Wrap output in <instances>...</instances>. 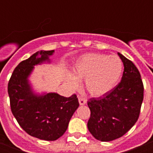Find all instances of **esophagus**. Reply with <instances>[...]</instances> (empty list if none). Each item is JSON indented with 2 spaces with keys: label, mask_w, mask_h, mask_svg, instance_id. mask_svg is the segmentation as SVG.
I'll return each mask as SVG.
<instances>
[{
  "label": "esophagus",
  "mask_w": 153,
  "mask_h": 153,
  "mask_svg": "<svg viewBox=\"0 0 153 153\" xmlns=\"http://www.w3.org/2000/svg\"><path fill=\"white\" fill-rule=\"evenodd\" d=\"M78 100H79V102L80 106H83L86 103V100L85 98H83V97H78Z\"/></svg>",
  "instance_id": "1"
}]
</instances>
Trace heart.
Segmentation results:
<instances>
[{
  "label": "heart",
  "mask_w": 153,
  "mask_h": 153,
  "mask_svg": "<svg viewBox=\"0 0 153 153\" xmlns=\"http://www.w3.org/2000/svg\"><path fill=\"white\" fill-rule=\"evenodd\" d=\"M123 69L122 60L116 55L86 53L74 63L72 74H66L65 83L70 90H76L79 81L85 79V88L90 95L102 97L117 86Z\"/></svg>",
  "instance_id": "1"
}]
</instances>
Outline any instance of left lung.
I'll return each instance as SVG.
<instances>
[{"label": "left lung", "mask_w": 153, "mask_h": 153, "mask_svg": "<svg viewBox=\"0 0 153 153\" xmlns=\"http://www.w3.org/2000/svg\"><path fill=\"white\" fill-rule=\"evenodd\" d=\"M118 55L124 67L120 83L102 97L87 101L91 112L87 127L93 137L102 142L113 141L126 133L137 121L143 100L139 70L123 55Z\"/></svg>", "instance_id": "8db88e82"}]
</instances>
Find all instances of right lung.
Listing matches in <instances>:
<instances>
[{
    "instance_id": "right-lung-1",
    "label": "right lung",
    "mask_w": 153,
    "mask_h": 153,
    "mask_svg": "<svg viewBox=\"0 0 153 153\" xmlns=\"http://www.w3.org/2000/svg\"><path fill=\"white\" fill-rule=\"evenodd\" d=\"M54 51H40L21 62L8 83L10 108L21 127L31 136L54 141L67 131L79 107L76 96L64 97L56 93L36 92L29 78L35 66L52 63Z\"/></svg>"
}]
</instances>
